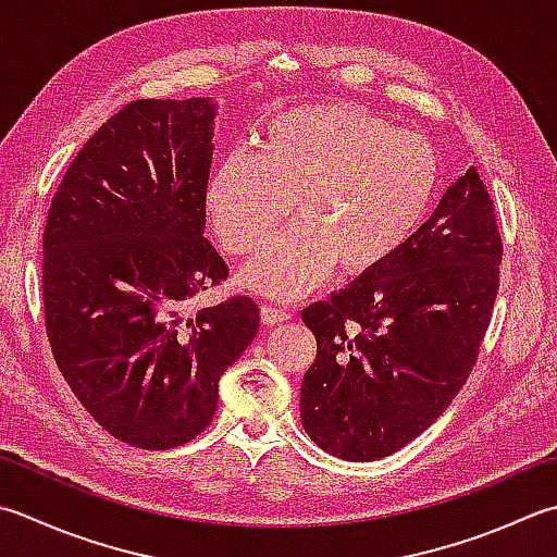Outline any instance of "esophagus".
<instances>
[{
  "instance_id": "obj_1",
  "label": "esophagus",
  "mask_w": 557,
  "mask_h": 557,
  "mask_svg": "<svg viewBox=\"0 0 557 557\" xmlns=\"http://www.w3.org/2000/svg\"><path fill=\"white\" fill-rule=\"evenodd\" d=\"M260 319H263L265 325H277L282 321H287L289 313L285 309H277V307H270V304H263V309H260Z\"/></svg>"
}]
</instances>
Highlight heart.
<instances>
[{
    "label": "heart",
    "mask_w": 557,
    "mask_h": 557,
    "mask_svg": "<svg viewBox=\"0 0 557 557\" xmlns=\"http://www.w3.org/2000/svg\"><path fill=\"white\" fill-rule=\"evenodd\" d=\"M440 188V159L428 139L347 103L301 106L270 117L260 151H232L207 181L205 205L216 236L244 268L248 289L301 299L337 265L362 277L394 260L418 232Z\"/></svg>",
    "instance_id": "obj_1"
}]
</instances>
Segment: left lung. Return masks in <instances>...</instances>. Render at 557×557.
I'll return each mask as SVG.
<instances>
[{
	"mask_svg": "<svg viewBox=\"0 0 557 557\" xmlns=\"http://www.w3.org/2000/svg\"><path fill=\"white\" fill-rule=\"evenodd\" d=\"M503 238L471 166L384 268L301 313L315 359L301 424L343 461H376L418 437L466 384L499 285Z\"/></svg>",
	"mask_w": 557,
	"mask_h": 557,
	"instance_id": "left-lung-1",
	"label": "left lung"
}]
</instances>
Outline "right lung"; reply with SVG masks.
<instances>
[{"label":"right lung","mask_w":557,"mask_h":557,"mask_svg":"<svg viewBox=\"0 0 557 557\" xmlns=\"http://www.w3.org/2000/svg\"><path fill=\"white\" fill-rule=\"evenodd\" d=\"M214 123L212 98L127 103L74 157L46 222L54 362L89 416L137 449L198 437L258 333V304L238 294L188 315L228 272L205 238Z\"/></svg>","instance_id":"right-lung-1"}]
</instances>
